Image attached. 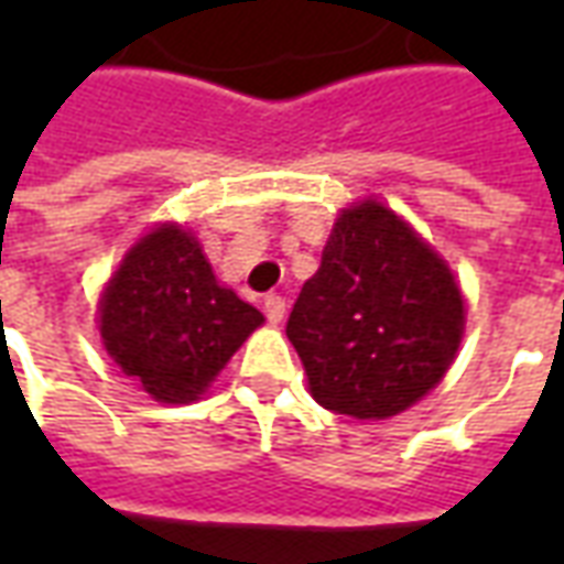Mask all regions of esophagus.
Masks as SVG:
<instances>
[{
  "label": "esophagus",
  "instance_id": "obj_1",
  "mask_svg": "<svg viewBox=\"0 0 564 564\" xmlns=\"http://www.w3.org/2000/svg\"><path fill=\"white\" fill-rule=\"evenodd\" d=\"M265 317H269V323H281L286 317V299L283 295H265Z\"/></svg>",
  "mask_w": 564,
  "mask_h": 564
}]
</instances>
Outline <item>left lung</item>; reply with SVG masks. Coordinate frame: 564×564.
Masks as SVG:
<instances>
[{
	"label": "left lung",
	"instance_id": "obj_1",
	"mask_svg": "<svg viewBox=\"0 0 564 564\" xmlns=\"http://www.w3.org/2000/svg\"><path fill=\"white\" fill-rule=\"evenodd\" d=\"M465 302L444 259L366 198L341 210L286 338L326 411L387 420L420 402L459 350Z\"/></svg>",
	"mask_w": 564,
	"mask_h": 564
}]
</instances>
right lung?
Returning a JSON list of instances; mask_svg holds the SVG:
<instances>
[{"instance_id": "1", "label": "right lung", "mask_w": 564, "mask_h": 564, "mask_svg": "<svg viewBox=\"0 0 564 564\" xmlns=\"http://www.w3.org/2000/svg\"><path fill=\"white\" fill-rule=\"evenodd\" d=\"M257 326L262 314L217 283L202 245L174 223L129 250L99 302L105 350L162 404L205 395Z\"/></svg>"}]
</instances>
